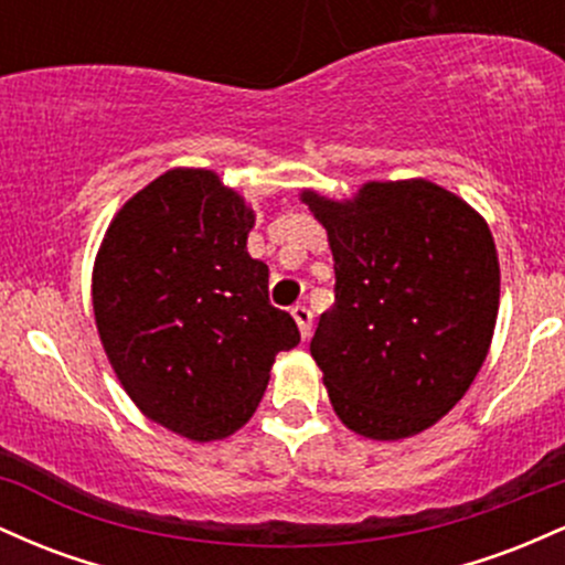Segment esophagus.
Segmentation results:
<instances>
[{
    "instance_id": "esophagus-1",
    "label": "esophagus",
    "mask_w": 565,
    "mask_h": 565,
    "mask_svg": "<svg viewBox=\"0 0 565 565\" xmlns=\"http://www.w3.org/2000/svg\"><path fill=\"white\" fill-rule=\"evenodd\" d=\"M290 315H294V320L299 322V331L303 339H307L309 333H312V309L303 307V303H299V307L290 309Z\"/></svg>"
}]
</instances>
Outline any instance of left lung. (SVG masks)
Returning a JSON list of instances; mask_svg holds the SVG:
<instances>
[{"label": "left lung", "instance_id": "obj_1", "mask_svg": "<svg viewBox=\"0 0 565 565\" xmlns=\"http://www.w3.org/2000/svg\"><path fill=\"white\" fill-rule=\"evenodd\" d=\"M333 250L335 303L309 352L352 433L401 440L465 397L491 347L499 258L478 213L433 181L301 192Z\"/></svg>", "mask_w": 565, "mask_h": 565}]
</instances>
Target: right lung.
<instances>
[{
    "label": "right lung",
    "mask_w": 565,
    "mask_h": 565,
    "mask_svg": "<svg viewBox=\"0 0 565 565\" xmlns=\"http://www.w3.org/2000/svg\"><path fill=\"white\" fill-rule=\"evenodd\" d=\"M256 215L213 170L175 168L122 205L93 266V312L130 401L170 433L221 440L301 341L248 253Z\"/></svg>",
    "instance_id": "1"
}]
</instances>
